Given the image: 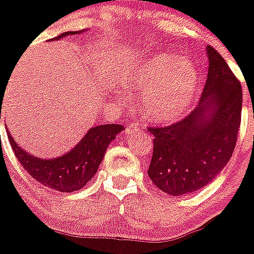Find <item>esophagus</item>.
Masks as SVG:
<instances>
[{"instance_id":"1","label":"esophagus","mask_w":254,"mask_h":254,"mask_svg":"<svg viewBox=\"0 0 254 254\" xmlns=\"http://www.w3.org/2000/svg\"><path fill=\"white\" fill-rule=\"evenodd\" d=\"M140 130V124L139 123H130L129 127H127V134H131V132H136Z\"/></svg>"}]
</instances>
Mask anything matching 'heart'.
Instances as JSON below:
<instances>
[{
  "mask_svg": "<svg viewBox=\"0 0 254 254\" xmlns=\"http://www.w3.org/2000/svg\"><path fill=\"white\" fill-rule=\"evenodd\" d=\"M132 92L143 93L140 109L154 123H171L192 104L197 73L175 54H158L145 62L127 81Z\"/></svg>",
  "mask_w": 254,
  "mask_h": 254,
  "instance_id": "b5f03b06",
  "label": "heart"
}]
</instances>
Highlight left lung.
Wrapping results in <instances>:
<instances>
[{"instance_id": "obj_1", "label": "left lung", "mask_w": 254, "mask_h": 254, "mask_svg": "<svg viewBox=\"0 0 254 254\" xmlns=\"http://www.w3.org/2000/svg\"><path fill=\"white\" fill-rule=\"evenodd\" d=\"M209 69L200 104L186 118L154 135L148 176L171 196L202 189L227 166L238 139L242 87L223 57L206 48Z\"/></svg>"}]
</instances>
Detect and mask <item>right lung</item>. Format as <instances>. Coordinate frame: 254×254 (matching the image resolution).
Returning <instances> with one entry per match:
<instances>
[{"instance_id":"1","label":"right lung","mask_w":254,"mask_h":254,"mask_svg":"<svg viewBox=\"0 0 254 254\" xmlns=\"http://www.w3.org/2000/svg\"><path fill=\"white\" fill-rule=\"evenodd\" d=\"M74 34H79V31H67L54 39L57 40ZM122 130H124V127L119 124H102L91 127L76 147L53 159L39 158L27 153L17 145L8 130L7 136L15 157L34 180L56 191L73 192L86 186L96 175L109 144Z\"/></svg>"}]
</instances>
